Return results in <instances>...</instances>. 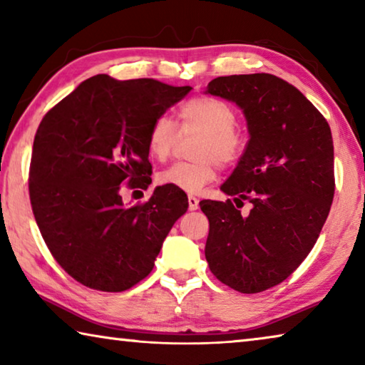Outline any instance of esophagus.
Returning <instances> with one entry per match:
<instances>
[{"label": "esophagus", "mask_w": 365, "mask_h": 365, "mask_svg": "<svg viewBox=\"0 0 365 365\" xmlns=\"http://www.w3.org/2000/svg\"><path fill=\"white\" fill-rule=\"evenodd\" d=\"M197 206H200V201H197V197L195 196H188V209L190 211H196Z\"/></svg>", "instance_id": "34e87169"}]
</instances>
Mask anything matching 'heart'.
<instances>
[{
  "mask_svg": "<svg viewBox=\"0 0 365 365\" xmlns=\"http://www.w3.org/2000/svg\"><path fill=\"white\" fill-rule=\"evenodd\" d=\"M183 133H201L197 141L195 163H177L158 174V183L168 185L187 193H197L206 183L214 180V160L222 168H230L243 156L246 137L235 127L237 114L230 104L211 96H196L182 104L178 110ZM177 143L174 123L160 115L151 123L146 148L156 160L168 159Z\"/></svg>",
  "mask_w": 365,
  "mask_h": 365,
  "instance_id": "b5f03b06",
  "label": "heart"
}]
</instances>
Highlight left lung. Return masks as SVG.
Wrapping results in <instances>:
<instances>
[{
  "label": "left lung",
  "mask_w": 365,
  "mask_h": 365,
  "mask_svg": "<svg viewBox=\"0 0 365 365\" xmlns=\"http://www.w3.org/2000/svg\"><path fill=\"white\" fill-rule=\"evenodd\" d=\"M206 93L237 104L250 141L220 190L225 202L205 200L206 261L240 293L279 285L316 245L335 193L329 122L298 88L272 73L217 77ZM253 206L248 216L237 209Z\"/></svg>",
  "instance_id": "obj_1"
}]
</instances>
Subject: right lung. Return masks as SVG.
Instances as JSON below:
<instances>
[{
  "label": "right lung",
  "instance_id": "obj_1",
  "mask_svg": "<svg viewBox=\"0 0 365 365\" xmlns=\"http://www.w3.org/2000/svg\"><path fill=\"white\" fill-rule=\"evenodd\" d=\"M190 90L100 73L40 122L29 174L32 211L53 257L82 285L110 293L137 285L187 212L182 190L163 185L143 205L123 206L120 185L148 188L151 123Z\"/></svg>",
  "mask_w": 365,
  "mask_h": 365
}]
</instances>
